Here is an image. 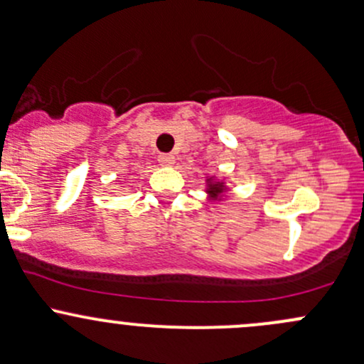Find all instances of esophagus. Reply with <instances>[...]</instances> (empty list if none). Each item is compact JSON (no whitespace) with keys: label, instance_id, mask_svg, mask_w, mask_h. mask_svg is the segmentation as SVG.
Here are the masks:
<instances>
[{"label":"esophagus","instance_id":"1","mask_svg":"<svg viewBox=\"0 0 364 364\" xmlns=\"http://www.w3.org/2000/svg\"><path fill=\"white\" fill-rule=\"evenodd\" d=\"M158 161L161 166H171V165H175V156L173 154H159Z\"/></svg>","mask_w":364,"mask_h":364}]
</instances>
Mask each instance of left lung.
I'll return each mask as SVG.
<instances>
[{"mask_svg":"<svg viewBox=\"0 0 364 364\" xmlns=\"http://www.w3.org/2000/svg\"><path fill=\"white\" fill-rule=\"evenodd\" d=\"M228 191L225 182L215 181V177H206V194H210V199L213 201H220L222 194Z\"/></svg>","mask_w":364,"mask_h":364,"instance_id":"1","label":"left lung"}]
</instances>
